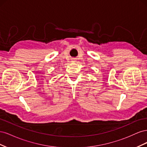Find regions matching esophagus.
Here are the masks:
<instances>
[{"mask_svg": "<svg viewBox=\"0 0 147 147\" xmlns=\"http://www.w3.org/2000/svg\"><path fill=\"white\" fill-rule=\"evenodd\" d=\"M71 61H72V63H75V62L77 61V59H75V58H73V59H72V60H71Z\"/></svg>", "mask_w": 147, "mask_h": 147, "instance_id": "obj_1", "label": "esophagus"}]
</instances>
